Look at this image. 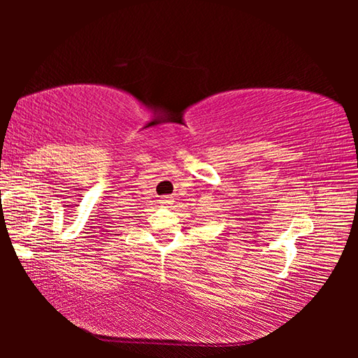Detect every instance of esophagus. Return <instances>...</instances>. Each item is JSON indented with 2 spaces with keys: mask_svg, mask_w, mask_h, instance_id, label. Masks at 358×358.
I'll use <instances>...</instances> for the list:
<instances>
[{
  "mask_svg": "<svg viewBox=\"0 0 358 358\" xmlns=\"http://www.w3.org/2000/svg\"><path fill=\"white\" fill-rule=\"evenodd\" d=\"M172 201H173V199H172V196H169V195H164V196H162V199H159V203H162L163 206H167V208L171 206Z\"/></svg>",
  "mask_w": 358,
  "mask_h": 358,
  "instance_id": "obj_1",
  "label": "esophagus"
}]
</instances>
